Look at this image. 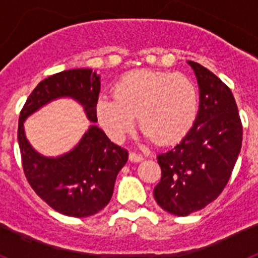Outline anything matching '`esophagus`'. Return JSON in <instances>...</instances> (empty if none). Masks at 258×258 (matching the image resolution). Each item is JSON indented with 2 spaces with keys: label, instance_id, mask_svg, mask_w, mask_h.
<instances>
[{
  "label": "esophagus",
  "instance_id": "esophagus-1",
  "mask_svg": "<svg viewBox=\"0 0 258 258\" xmlns=\"http://www.w3.org/2000/svg\"><path fill=\"white\" fill-rule=\"evenodd\" d=\"M129 160L133 161V163H138V161L143 160V156H142V155H140V154H137V152L132 151L131 154H129Z\"/></svg>",
  "mask_w": 258,
  "mask_h": 258
}]
</instances>
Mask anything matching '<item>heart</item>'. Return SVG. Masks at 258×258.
<instances>
[{
	"label": "heart",
	"instance_id": "heart-1",
	"mask_svg": "<svg viewBox=\"0 0 258 258\" xmlns=\"http://www.w3.org/2000/svg\"><path fill=\"white\" fill-rule=\"evenodd\" d=\"M198 90L187 76L164 71L138 70L113 88V99L101 98L98 120L113 141L133 131L136 118L145 136L157 145L182 140L197 120Z\"/></svg>",
	"mask_w": 258,
	"mask_h": 258
}]
</instances>
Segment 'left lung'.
I'll list each match as a JSON object with an SVG mask.
<instances>
[{"label": "left lung", "mask_w": 258, "mask_h": 258, "mask_svg": "<svg viewBox=\"0 0 258 258\" xmlns=\"http://www.w3.org/2000/svg\"><path fill=\"white\" fill-rule=\"evenodd\" d=\"M188 64L199 84V112L183 140L157 155L161 179L154 188L157 204L175 216L200 211L220 197L243 141L238 106L229 86L197 61Z\"/></svg>", "instance_id": "obj_1"}]
</instances>
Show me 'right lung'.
<instances>
[{
    "instance_id": "1",
    "label": "right lung",
    "mask_w": 258,
    "mask_h": 258,
    "mask_svg": "<svg viewBox=\"0 0 258 258\" xmlns=\"http://www.w3.org/2000/svg\"><path fill=\"white\" fill-rule=\"evenodd\" d=\"M99 76L89 68L68 70L42 80L27 98L19 116L18 142L27 181L54 211L71 217H89L111 200L116 177L127 161V151L92 125L79 145L59 157H45L32 149L24 134L27 116L59 97L83 104L90 121L97 122Z\"/></svg>"
}]
</instances>
